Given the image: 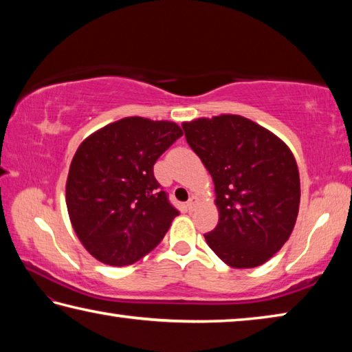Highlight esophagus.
<instances>
[{
	"instance_id": "obj_1",
	"label": "esophagus",
	"mask_w": 352,
	"mask_h": 352,
	"mask_svg": "<svg viewBox=\"0 0 352 352\" xmlns=\"http://www.w3.org/2000/svg\"><path fill=\"white\" fill-rule=\"evenodd\" d=\"M196 204H198V199L195 198V196H192V198H190L188 201H187V204H186V207H187V210H195V207H196Z\"/></svg>"
}]
</instances>
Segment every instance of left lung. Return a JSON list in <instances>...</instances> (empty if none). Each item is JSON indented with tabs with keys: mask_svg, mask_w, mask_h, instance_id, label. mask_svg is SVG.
<instances>
[{
	"mask_svg": "<svg viewBox=\"0 0 352 352\" xmlns=\"http://www.w3.org/2000/svg\"><path fill=\"white\" fill-rule=\"evenodd\" d=\"M214 184L218 226L206 241L227 266L269 261L291 236L300 208V173L278 135L238 114L182 123Z\"/></svg>",
	"mask_w": 352,
	"mask_h": 352,
	"instance_id": "1",
	"label": "left lung"
}]
</instances>
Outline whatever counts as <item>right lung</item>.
I'll return each mask as SVG.
<instances>
[{
  "label": "right lung",
  "instance_id": "obj_1",
  "mask_svg": "<svg viewBox=\"0 0 352 352\" xmlns=\"http://www.w3.org/2000/svg\"><path fill=\"white\" fill-rule=\"evenodd\" d=\"M182 135L175 122L123 117L78 145L66 179L72 229L103 264H133L162 241L179 212L154 177L153 165Z\"/></svg>",
  "mask_w": 352,
  "mask_h": 352
}]
</instances>
